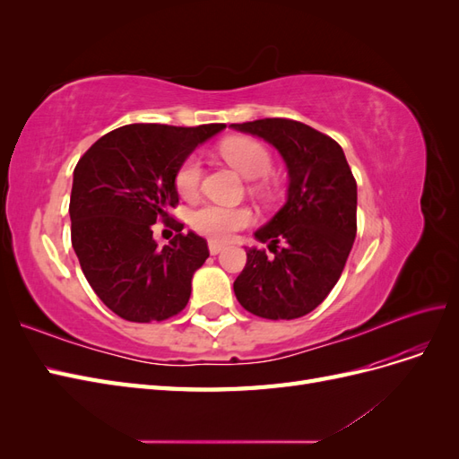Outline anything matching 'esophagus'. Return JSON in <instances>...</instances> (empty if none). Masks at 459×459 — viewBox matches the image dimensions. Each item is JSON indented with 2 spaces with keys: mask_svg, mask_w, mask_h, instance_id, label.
Listing matches in <instances>:
<instances>
[{
  "mask_svg": "<svg viewBox=\"0 0 459 459\" xmlns=\"http://www.w3.org/2000/svg\"><path fill=\"white\" fill-rule=\"evenodd\" d=\"M224 245L218 243V241H208V251H211V255H220L221 251H224Z\"/></svg>",
  "mask_w": 459,
  "mask_h": 459,
  "instance_id": "esophagus-1",
  "label": "esophagus"
}]
</instances>
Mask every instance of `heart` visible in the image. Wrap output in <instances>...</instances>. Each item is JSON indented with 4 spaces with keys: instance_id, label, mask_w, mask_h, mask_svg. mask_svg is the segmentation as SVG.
Returning <instances> with one entry per match:
<instances>
[{
    "instance_id": "1",
    "label": "heart",
    "mask_w": 459,
    "mask_h": 459,
    "mask_svg": "<svg viewBox=\"0 0 459 459\" xmlns=\"http://www.w3.org/2000/svg\"><path fill=\"white\" fill-rule=\"evenodd\" d=\"M220 152L235 170L247 179H260L272 169V157L262 143L248 137H230L220 145ZM203 164L199 157H187L176 172V189L182 197H193L199 189ZM253 221V212L245 206L204 204L191 214V226L199 233L218 241L230 239L235 231Z\"/></svg>"
}]
</instances>
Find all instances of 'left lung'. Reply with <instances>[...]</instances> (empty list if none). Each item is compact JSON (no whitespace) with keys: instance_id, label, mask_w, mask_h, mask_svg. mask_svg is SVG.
Wrapping results in <instances>:
<instances>
[{"instance_id":"obj_1","label":"left lung","mask_w":459,"mask_h":459,"mask_svg":"<svg viewBox=\"0 0 459 459\" xmlns=\"http://www.w3.org/2000/svg\"><path fill=\"white\" fill-rule=\"evenodd\" d=\"M230 128L262 137L285 160L287 201L255 231L245 270L233 283L239 304L266 319L307 316L335 287L356 239V179L341 145L307 124L264 118ZM282 247H280L279 245Z\"/></svg>"}]
</instances>
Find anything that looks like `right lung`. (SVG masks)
Masks as SVG:
<instances>
[{
	"label": "right lung",
	"mask_w": 459,
	"mask_h": 459,
	"mask_svg": "<svg viewBox=\"0 0 459 459\" xmlns=\"http://www.w3.org/2000/svg\"><path fill=\"white\" fill-rule=\"evenodd\" d=\"M224 128L128 124L105 134L76 164L73 248L95 295L128 322H162L186 308L193 273L208 258L206 241L182 233L178 221L179 233L160 248L152 224L170 220L179 164Z\"/></svg>",
	"instance_id": "obj_1"
}]
</instances>
